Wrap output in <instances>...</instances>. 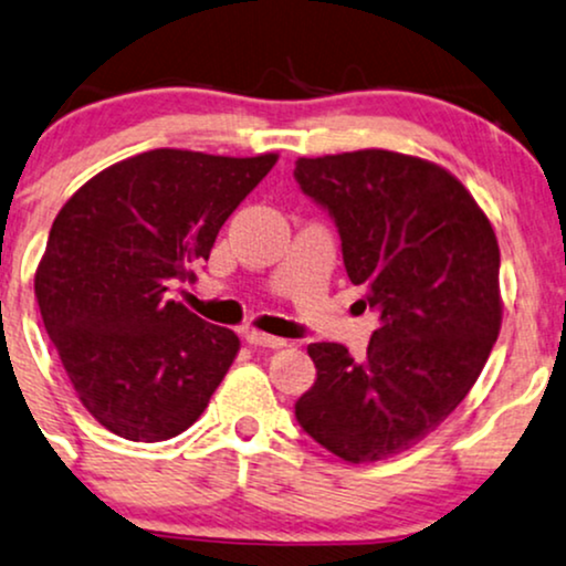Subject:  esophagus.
I'll use <instances>...</instances> for the list:
<instances>
[{
	"label": "esophagus",
	"instance_id": "esophagus-1",
	"mask_svg": "<svg viewBox=\"0 0 566 566\" xmlns=\"http://www.w3.org/2000/svg\"><path fill=\"white\" fill-rule=\"evenodd\" d=\"M244 339H248L250 345H255V348H284V345H287V339L265 335V332H258V329L244 332Z\"/></svg>",
	"mask_w": 566,
	"mask_h": 566
}]
</instances>
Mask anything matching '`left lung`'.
Listing matches in <instances>:
<instances>
[{"mask_svg":"<svg viewBox=\"0 0 566 566\" xmlns=\"http://www.w3.org/2000/svg\"><path fill=\"white\" fill-rule=\"evenodd\" d=\"M301 189L335 218L360 305L379 313L364 360L313 343L295 417L350 464L408 451L478 382L501 332V250L469 189L438 163L390 153L297 158Z\"/></svg>","mask_w":566,"mask_h":566,"instance_id":"obj_1","label":"left lung"}]
</instances>
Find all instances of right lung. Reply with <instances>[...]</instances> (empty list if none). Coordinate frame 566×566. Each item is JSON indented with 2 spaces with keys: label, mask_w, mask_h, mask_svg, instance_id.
Wrapping results in <instances>:
<instances>
[{
  "label": "right lung",
  "mask_w": 566,
  "mask_h": 566,
  "mask_svg": "<svg viewBox=\"0 0 566 566\" xmlns=\"http://www.w3.org/2000/svg\"><path fill=\"white\" fill-rule=\"evenodd\" d=\"M276 160L149 149L60 208L33 292L73 390L105 430L158 442L206 411L240 337L166 292L208 261L218 229Z\"/></svg>",
  "instance_id": "1"
}]
</instances>
